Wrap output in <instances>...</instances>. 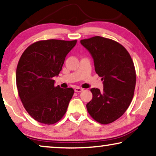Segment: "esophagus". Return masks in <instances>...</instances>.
I'll return each instance as SVG.
<instances>
[{
	"mask_svg": "<svg viewBox=\"0 0 156 156\" xmlns=\"http://www.w3.org/2000/svg\"><path fill=\"white\" fill-rule=\"evenodd\" d=\"M74 91L76 92H81L82 91H83V89L81 87H76L75 90H74Z\"/></svg>",
	"mask_w": 156,
	"mask_h": 156,
	"instance_id": "obj_1",
	"label": "esophagus"
}]
</instances>
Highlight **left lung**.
I'll use <instances>...</instances> for the list:
<instances>
[{
    "label": "left lung",
    "mask_w": 156,
    "mask_h": 156,
    "mask_svg": "<svg viewBox=\"0 0 156 156\" xmlns=\"http://www.w3.org/2000/svg\"><path fill=\"white\" fill-rule=\"evenodd\" d=\"M80 43L94 59L95 71L104 80V91L92 88V99L86 107L90 116L103 125L124 114L134 96L136 71L131 56L118 42L101 36L83 39Z\"/></svg>",
    "instance_id": "left-lung-1"
}]
</instances>
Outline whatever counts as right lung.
Instances as JSON below:
<instances>
[{
    "instance_id": "obj_1",
    "label": "right lung",
    "mask_w": 156,
    "mask_h": 156,
    "mask_svg": "<svg viewBox=\"0 0 156 156\" xmlns=\"http://www.w3.org/2000/svg\"><path fill=\"white\" fill-rule=\"evenodd\" d=\"M77 41L50 39L35 42L22 53L16 71L21 101L28 113L43 124L59 121L73 97V88L55 86L67 54Z\"/></svg>"
}]
</instances>
